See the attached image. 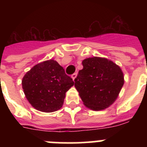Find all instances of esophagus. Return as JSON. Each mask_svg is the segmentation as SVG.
Instances as JSON below:
<instances>
[{"label": "esophagus", "instance_id": "1", "mask_svg": "<svg viewBox=\"0 0 147 147\" xmlns=\"http://www.w3.org/2000/svg\"><path fill=\"white\" fill-rule=\"evenodd\" d=\"M76 76H77V74H76V73H74V74H73L71 75V77H72L73 80H74L75 79H76Z\"/></svg>", "mask_w": 147, "mask_h": 147}]
</instances>
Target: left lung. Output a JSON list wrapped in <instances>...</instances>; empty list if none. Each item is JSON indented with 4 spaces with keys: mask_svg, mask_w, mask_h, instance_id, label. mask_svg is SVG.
I'll use <instances>...</instances> for the list:
<instances>
[{
    "mask_svg": "<svg viewBox=\"0 0 147 147\" xmlns=\"http://www.w3.org/2000/svg\"><path fill=\"white\" fill-rule=\"evenodd\" d=\"M83 68L74 80V86L84 105L93 110L107 108L117 98L124 85L121 67L102 57L82 61Z\"/></svg>",
    "mask_w": 147,
    "mask_h": 147,
    "instance_id": "left-lung-1",
    "label": "left lung"
}]
</instances>
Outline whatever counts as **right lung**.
<instances>
[{"mask_svg":"<svg viewBox=\"0 0 147 147\" xmlns=\"http://www.w3.org/2000/svg\"><path fill=\"white\" fill-rule=\"evenodd\" d=\"M71 76L54 59L44 61L34 66L22 80L27 100L36 110L51 113L59 110L65 93L74 85Z\"/></svg>","mask_w":147,"mask_h":147,"instance_id":"obj_1","label":"right lung"}]
</instances>
